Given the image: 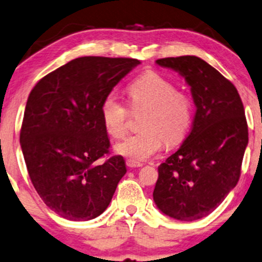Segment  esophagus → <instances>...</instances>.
Listing matches in <instances>:
<instances>
[{"label":"esophagus","mask_w":262,"mask_h":262,"mask_svg":"<svg viewBox=\"0 0 262 262\" xmlns=\"http://www.w3.org/2000/svg\"><path fill=\"white\" fill-rule=\"evenodd\" d=\"M126 165L130 167V169H132V167H141L142 165H143V164L138 163V161H135V160L128 159V160H126Z\"/></svg>","instance_id":"1"}]
</instances>
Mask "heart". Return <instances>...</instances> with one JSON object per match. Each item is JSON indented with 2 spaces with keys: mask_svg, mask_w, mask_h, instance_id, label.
Returning a JSON list of instances; mask_svg holds the SVG:
<instances>
[{
  "mask_svg": "<svg viewBox=\"0 0 262 262\" xmlns=\"http://www.w3.org/2000/svg\"><path fill=\"white\" fill-rule=\"evenodd\" d=\"M132 112L146 111L141 121L143 131L126 137L115 146L116 153L141 161L153 157L165 143L173 147L185 140L193 118V102L175 83L156 72H146L126 89ZM101 116L106 132L122 138L128 131L130 111L114 95L104 97Z\"/></svg>",
  "mask_w": 262,
  "mask_h": 262,
  "instance_id": "obj_1",
  "label": "heart"
}]
</instances>
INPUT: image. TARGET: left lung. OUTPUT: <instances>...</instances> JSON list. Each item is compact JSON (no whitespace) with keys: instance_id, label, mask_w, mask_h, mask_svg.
<instances>
[{"instance_id":"8db88e82","label":"left lung","mask_w":262,"mask_h":262,"mask_svg":"<svg viewBox=\"0 0 262 262\" xmlns=\"http://www.w3.org/2000/svg\"><path fill=\"white\" fill-rule=\"evenodd\" d=\"M157 63L185 77L196 111L182 146L158 167L153 199L170 217L194 221L214 211L239 181L248 144L243 102L233 83L199 57Z\"/></svg>"}]
</instances>
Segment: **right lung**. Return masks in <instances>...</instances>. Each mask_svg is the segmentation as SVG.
Segmentation results:
<instances>
[{
    "label": "right lung",
    "mask_w": 262,
    "mask_h": 262,
    "mask_svg": "<svg viewBox=\"0 0 262 262\" xmlns=\"http://www.w3.org/2000/svg\"><path fill=\"white\" fill-rule=\"evenodd\" d=\"M140 60L80 57L47 74L31 90L20 128L23 156L32 185L64 219L89 221L108 208L126 173L111 154L101 104Z\"/></svg>",
    "instance_id": "right-lung-1"
}]
</instances>
